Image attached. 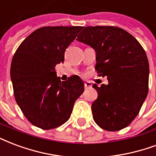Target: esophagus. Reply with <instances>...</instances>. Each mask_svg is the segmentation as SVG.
<instances>
[{"mask_svg": "<svg viewBox=\"0 0 156 156\" xmlns=\"http://www.w3.org/2000/svg\"><path fill=\"white\" fill-rule=\"evenodd\" d=\"M91 87H92V83L90 82H85L84 83V87L85 88H89Z\"/></svg>", "mask_w": 156, "mask_h": 156, "instance_id": "1", "label": "esophagus"}]
</instances>
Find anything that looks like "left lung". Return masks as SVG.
I'll return each instance as SVG.
<instances>
[{
  "label": "left lung",
  "instance_id": "1",
  "mask_svg": "<svg viewBox=\"0 0 156 156\" xmlns=\"http://www.w3.org/2000/svg\"><path fill=\"white\" fill-rule=\"evenodd\" d=\"M78 41L96 52L95 69L108 84L94 87L98 98L92 104L93 120L102 129L120 131L139 113L148 93L149 62L142 46L123 29L87 26Z\"/></svg>",
  "mask_w": 156,
  "mask_h": 156
}]
</instances>
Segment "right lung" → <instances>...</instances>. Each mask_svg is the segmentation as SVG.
<instances>
[{
	"label": "right lung",
	"mask_w": 156,
	"mask_h": 156,
	"mask_svg": "<svg viewBox=\"0 0 156 156\" xmlns=\"http://www.w3.org/2000/svg\"><path fill=\"white\" fill-rule=\"evenodd\" d=\"M81 26H45L34 30L14 55L10 78L17 104L28 121L44 130L69 119L75 101L84 91L78 75L61 82L55 66L63 63L64 52Z\"/></svg>",
	"instance_id": "right-lung-1"
}]
</instances>
